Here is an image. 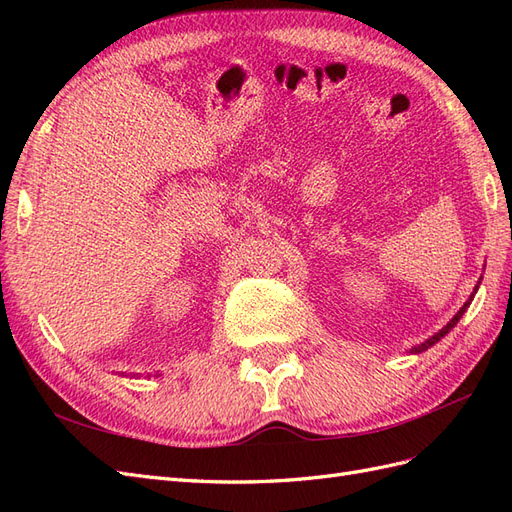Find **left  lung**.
<instances>
[{"label": "left lung", "instance_id": "8db88e82", "mask_svg": "<svg viewBox=\"0 0 512 512\" xmlns=\"http://www.w3.org/2000/svg\"><path fill=\"white\" fill-rule=\"evenodd\" d=\"M476 288H478V286H476ZM476 288H474V292H476ZM472 299H474V294H472V297H470V299H468V301H466V303H463V307H461V309H459V312H457V314H455V316H453V320H451V322H448V324H446V327H444V329H442V331H438V333H436V335H433V337H429V339H427V342H423V344H421V346H416V348H412V352H423V350H427V348H431V346H433V344H438V342H440V339H442V337H444V335H446V333H448V331H451V329H453V327H455V324H457V322H459V318H461V316H463V312H466V309H468V307H470V303H472Z\"/></svg>", "mask_w": 512, "mask_h": 512}]
</instances>
